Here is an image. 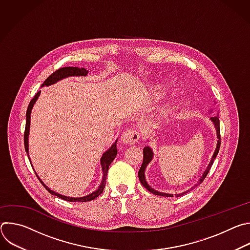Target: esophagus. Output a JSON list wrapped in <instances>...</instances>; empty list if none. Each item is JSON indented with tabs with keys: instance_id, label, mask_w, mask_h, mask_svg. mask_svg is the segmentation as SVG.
Returning a JSON list of instances; mask_svg holds the SVG:
<instances>
[{
	"instance_id": "34e87169",
	"label": "esophagus",
	"mask_w": 250,
	"mask_h": 250,
	"mask_svg": "<svg viewBox=\"0 0 250 250\" xmlns=\"http://www.w3.org/2000/svg\"><path fill=\"white\" fill-rule=\"evenodd\" d=\"M139 138V134L136 130H133L131 128H127L125 129L122 135H121V140L123 144L125 145H132L135 144V142L138 140Z\"/></svg>"
}]
</instances>
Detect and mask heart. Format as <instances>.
I'll list each match as a JSON object with an SVG mask.
<instances>
[{"label":"heart","mask_w":250,"mask_h":250,"mask_svg":"<svg viewBox=\"0 0 250 250\" xmlns=\"http://www.w3.org/2000/svg\"><path fill=\"white\" fill-rule=\"evenodd\" d=\"M164 92H165V87H163V86H158V87H156V88L153 90V92H152V97H153V98H158V97H160L162 94H164ZM168 111H169L168 105H165V106H163L162 110H161V114H162V115H166V114L168 113Z\"/></svg>","instance_id":"heart-1"}]
</instances>
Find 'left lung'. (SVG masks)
<instances>
[{"mask_svg":"<svg viewBox=\"0 0 250 250\" xmlns=\"http://www.w3.org/2000/svg\"><path fill=\"white\" fill-rule=\"evenodd\" d=\"M210 112H212V111H210ZM209 120H210V121H211V123L213 124V126H215V129H216V131H217V138H218V141H217V147H216V150H215V152H213V154H212V156H211V158H210L209 163L208 164V166H207L206 170L204 171L203 175L201 176V178L199 179L198 183H197V184H195V186H194V187H192L190 190H187V191H185V192H183V193H180V194H175V196H176V197H179V196H182V195H184V194L188 193L189 191H191L193 188L197 187L199 184H201V183L204 181V179L206 178V176L208 175V171H209V169H210V167H211V165H212V163H213V160L216 159V157H217V155H218V153H219L220 146H221V134H220L219 112H218V116H213V117H211ZM153 155H154V154H153V150L151 149V147H150V146H146V147L144 148V162H142V165H141V167H140V169H139V171H138V178H139V181H140V183L142 184V186H145V187H146L149 192H151V193H152V194H154V195L162 196V197H173V194H167V193H163V192H159V191L154 190V189H153V188H151V187L148 185V183L146 182V169L147 165L150 163V161L152 160Z\"/></svg>","mask_w":250,"mask_h":250,"instance_id":"obj_1","label":"left lung"}]
</instances>
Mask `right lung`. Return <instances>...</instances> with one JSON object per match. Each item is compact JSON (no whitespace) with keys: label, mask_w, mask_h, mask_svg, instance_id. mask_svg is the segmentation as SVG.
<instances>
[{"label":"right lung","mask_w":250,"mask_h":250,"mask_svg":"<svg viewBox=\"0 0 250 250\" xmlns=\"http://www.w3.org/2000/svg\"><path fill=\"white\" fill-rule=\"evenodd\" d=\"M88 71L84 68H78V67H63V68H60L58 70H56L55 72H53L44 82L43 84L42 85V87H44V86H50V85H53L55 83H57L58 81L60 80H63L65 78H68V77H72V76H87L88 75ZM41 92H38L37 94H35V96L33 97V99L30 101L29 104H28V108H27V111H26V123H25V130H24V148H25V151H26V154L28 156V159L30 161V158H29V151H28V135H29V127H30V116H31V111L33 109V105L35 104V102L38 101L40 95H41ZM117 141H118V138L116 139V141L113 144V146L108 149L105 150L102 157H101V166H102V172H103V177H102V181H101V184L99 185L98 189L96 191H94L93 193L89 194V195H86V196H83V197H78V198H74V197H67V196H64V195H61L59 193H56L52 190H50L44 183L43 181L41 179V178L39 177V175L37 174L38 178L40 179L41 183L45 187V189L51 194V195H54V196H57L59 198H61L62 200H65L67 202H89V201H92L94 199H96L99 195H101L104 189V186H105V182H106V174H108V170H109V166L110 164L114 161V159L116 158L117 156V153H118V149H117ZM31 162V161H30Z\"/></svg>","instance_id":"add662e5"}]
</instances>
